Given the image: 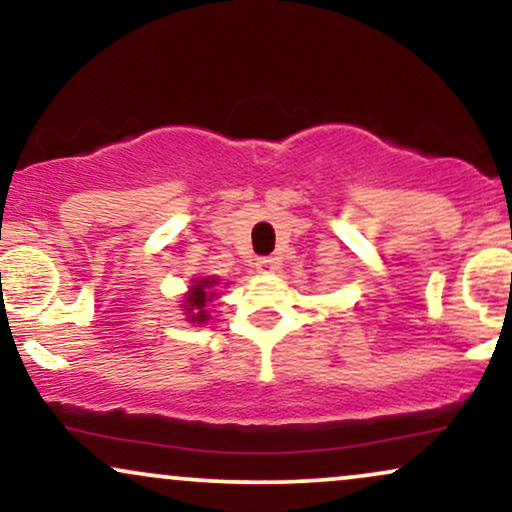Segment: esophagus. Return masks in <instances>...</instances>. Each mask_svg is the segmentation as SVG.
Returning <instances> with one entry per match:
<instances>
[{
    "instance_id": "34e87169",
    "label": "esophagus",
    "mask_w": 512,
    "mask_h": 512,
    "mask_svg": "<svg viewBox=\"0 0 512 512\" xmlns=\"http://www.w3.org/2000/svg\"><path fill=\"white\" fill-rule=\"evenodd\" d=\"M257 269H260L262 274H274L276 269H279V260H276V257H260V260H257Z\"/></svg>"
}]
</instances>
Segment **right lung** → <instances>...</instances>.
<instances>
[{
    "label": "right lung",
    "instance_id": "1",
    "mask_svg": "<svg viewBox=\"0 0 512 512\" xmlns=\"http://www.w3.org/2000/svg\"><path fill=\"white\" fill-rule=\"evenodd\" d=\"M214 286H219V279H214V276H200V279L193 281V286H190V291L186 293V300H183V310H186L188 322L200 326L207 322L209 303L217 298Z\"/></svg>",
    "mask_w": 512,
    "mask_h": 512
}]
</instances>
